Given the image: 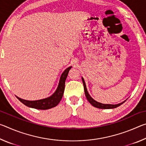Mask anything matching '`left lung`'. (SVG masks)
Listing matches in <instances>:
<instances>
[{"label":"left lung","mask_w":146,"mask_h":146,"mask_svg":"<svg viewBox=\"0 0 146 146\" xmlns=\"http://www.w3.org/2000/svg\"><path fill=\"white\" fill-rule=\"evenodd\" d=\"M82 80L83 82L84 89L86 97V98H87V100L89 101V102H90L93 106H94V107L99 108V109H113V108H116L118 107V106H120V105H122V104L124 103V102L125 101V100L123 101V102H122V103L118 104H104L98 102H97V101H95V100H94L93 98H91V96L89 95V93L87 91V88H86L85 82H84V80L83 78H82Z\"/></svg>","instance_id":"1"}]
</instances>
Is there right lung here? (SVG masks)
Wrapping results in <instances>:
<instances>
[{
  "label": "right lung",
  "instance_id": "right-lung-1",
  "mask_svg": "<svg viewBox=\"0 0 146 146\" xmlns=\"http://www.w3.org/2000/svg\"><path fill=\"white\" fill-rule=\"evenodd\" d=\"M71 68V66L68 68L62 74L58 88L55 92L51 97L44 98V99L33 101L24 100L21 98H19L18 97H17V98L25 106L29 108L37 109V110H48V109L55 107L58 104V103L60 102L62 98L64 88H65V81L68 76L69 71Z\"/></svg>",
  "mask_w": 146,
  "mask_h": 146
}]
</instances>
